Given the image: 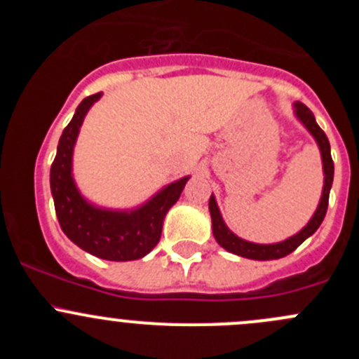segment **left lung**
<instances>
[{
	"instance_id": "1",
	"label": "left lung",
	"mask_w": 359,
	"mask_h": 359,
	"mask_svg": "<svg viewBox=\"0 0 359 359\" xmlns=\"http://www.w3.org/2000/svg\"><path fill=\"white\" fill-rule=\"evenodd\" d=\"M293 107H295V116L302 121V125L309 130V133L314 137V140H316L318 147H320L321 151L325 184H323V193H321L320 205H318L314 215L311 217L307 226L304 227L300 233L293 234L292 238H288V240L285 241H280V243L259 245V243H252V241H247V240H241V238H238L236 234L231 233V231L227 229V226L222 220V215H220L219 212V206H217L215 198H213L212 194V196H210L208 208H210V215H212L213 236H215L217 243H219L220 247L226 248L227 252L234 253V255L247 257V259H253V260H273V259L287 257L288 253H292L293 250L299 247V245H302L311 234L316 233V229L321 226L325 215H327L328 198H330L332 182H334V161H332V154H330V142H328L323 130L318 126L316 119H314V114L311 112L309 107L304 106L302 102H295L293 104Z\"/></svg>"
}]
</instances>
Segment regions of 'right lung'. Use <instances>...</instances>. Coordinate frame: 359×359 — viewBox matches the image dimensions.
<instances>
[{
	"label": "right lung",
	"instance_id": "right-lung-1",
	"mask_svg": "<svg viewBox=\"0 0 359 359\" xmlns=\"http://www.w3.org/2000/svg\"><path fill=\"white\" fill-rule=\"evenodd\" d=\"M100 95L95 93L83 99L64 128L50 168V189L57 219L72 243L99 259L126 262L142 259L156 247L166 212L180 198L189 177L168 184L149 201L130 212L99 208L86 201L72 179V149L86 112Z\"/></svg>",
	"mask_w": 359,
	"mask_h": 359
}]
</instances>
